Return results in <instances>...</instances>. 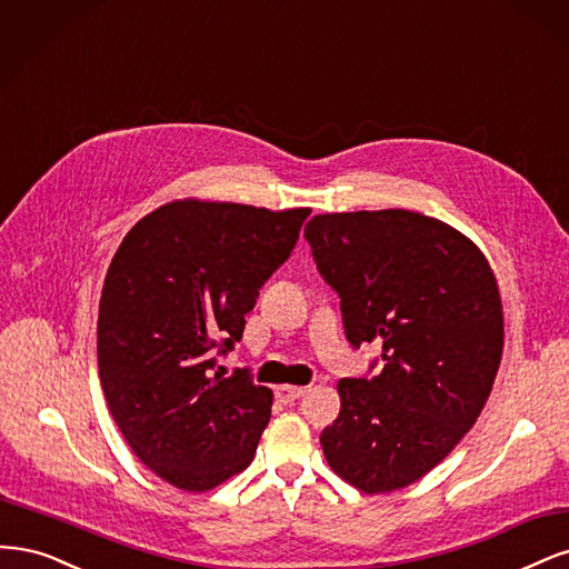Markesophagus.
I'll use <instances>...</instances> for the list:
<instances>
[{"mask_svg": "<svg viewBox=\"0 0 569 569\" xmlns=\"http://www.w3.org/2000/svg\"><path fill=\"white\" fill-rule=\"evenodd\" d=\"M307 390L305 388H298V385H279L277 388V397L281 399V401H296V399H300L302 395H305Z\"/></svg>", "mask_w": 569, "mask_h": 569, "instance_id": "1", "label": "esophagus"}]
</instances>
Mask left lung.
Wrapping results in <instances>:
<instances>
[{
	"label": "left lung",
	"instance_id": "obj_1",
	"mask_svg": "<svg viewBox=\"0 0 569 569\" xmlns=\"http://www.w3.org/2000/svg\"><path fill=\"white\" fill-rule=\"evenodd\" d=\"M305 238L338 292L347 340L382 347L376 376L338 382L323 456L366 493L401 489L482 413L503 350L497 279L461 231L411 210L317 214Z\"/></svg>",
	"mask_w": 569,
	"mask_h": 569
}]
</instances>
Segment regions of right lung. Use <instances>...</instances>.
Returning <instances> with one entry per match:
<instances>
[{
  "label": "right lung",
  "mask_w": 569,
  "mask_h": 569,
  "mask_svg": "<svg viewBox=\"0 0 569 569\" xmlns=\"http://www.w3.org/2000/svg\"><path fill=\"white\" fill-rule=\"evenodd\" d=\"M309 212L174 200L120 243L99 302V378L127 445L164 482L208 491L250 466L271 390L248 369L214 371L217 357L243 338Z\"/></svg>",
  "instance_id": "obj_1"
}]
</instances>
